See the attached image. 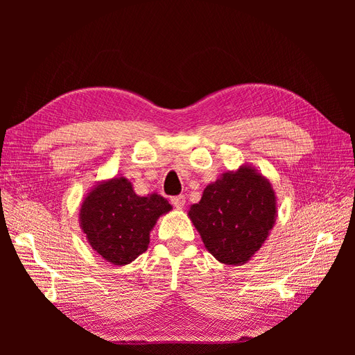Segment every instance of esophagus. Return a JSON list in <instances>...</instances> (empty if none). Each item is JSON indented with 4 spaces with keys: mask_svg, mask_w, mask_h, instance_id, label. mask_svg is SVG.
Returning <instances> with one entry per match:
<instances>
[{
    "mask_svg": "<svg viewBox=\"0 0 355 355\" xmlns=\"http://www.w3.org/2000/svg\"><path fill=\"white\" fill-rule=\"evenodd\" d=\"M171 204H173V206H175L176 209H182V207L185 206V197H184V196L171 197Z\"/></svg>",
    "mask_w": 355,
    "mask_h": 355,
    "instance_id": "1",
    "label": "esophagus"
}]
</instances>
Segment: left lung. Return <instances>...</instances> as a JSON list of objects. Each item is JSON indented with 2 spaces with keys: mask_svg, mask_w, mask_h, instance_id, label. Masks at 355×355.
<instances>
[{
  "mask_svg": "<svg viewBox=\"0 0 355 355\" xmlns=\"http://www.w3.org/2000/svg\"><path fill=\"white\" fill-rule=\"evenodd\" d=\"M188 216L216 261L244 265L270 237L277 197L271 182L245 163L204 188Z\"/></svg>",
  "mask_w": 355,
  "mask_h": 355,
  "instance_id": "8db88e82",
  "label": "left lung"
}]
</instances>
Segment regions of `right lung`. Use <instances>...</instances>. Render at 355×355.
I'll return each mask as SVG.
<instances>
[{"mask_svg": "<svg viewBox=\"0 0 355 355\" xmlns=\"http://www.w3.org/2000/svg\"><path fill=\"white\" fill-rule=\"evenodd\" d=\"M171 209L163 197L137 196L130 180L114 176L98 182L84 197L80 227L96 253L124 266L148 249L158 218Z\"/></svg>", "mask_w": 355, "mask_h": 355, "instance_id": "1", "label": "right lung"}]
</instances>
